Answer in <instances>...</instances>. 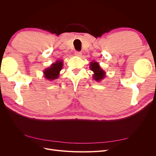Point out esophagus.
Masks as SVG:
<instances>
[{"instance_id":"1","label":"esophagus","mask_w":156,"mask_h":156,"mask_svg":"<svg viewBox=\"0 0 156 156\" xmlns=\"http://www.w3.org/2000/svg\"><path fill=\"white\" fill-rule=\"evenodd\" d=\"M81 55H82V53H81V52H79V51H75V55L76 56H81Z\"/></svg>"}]
</instances>
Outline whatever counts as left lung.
Wrapping results in <instances>:
<instances>
[{
	"instance_id": "8db88e82",
	"label": "left lung",
	"mask_w": 156,
	"mask_h": 156,
	"mask_svg": "<svg viewBox=\"0 0 156 156\" xmlns=\"http://www.w3.org/2000/svg\"><path fill=\"white\" fill-rule=\"evenodd\" d=\"M90 69L94 72L92 78L97 82H100L106 76V73L101 67L99 63L96 61H92L90 64Z\"/></svg>"
}]
</instances>
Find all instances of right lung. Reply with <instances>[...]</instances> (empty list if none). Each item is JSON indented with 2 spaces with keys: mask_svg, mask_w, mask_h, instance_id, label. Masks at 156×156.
Wrapping results in <instances>:
<instances>
[{
  "mask_svg": "<svg viewBox=\"0 0 156 156\" xmlns=\"http://www.w3.org/2000/svg\"><path fill=\"white\" fill-rule=\"evenodd\" d=\"M63 67V60H58L55 63L51 64V66L45 68L44 71V77L48 81H53L59 77L60 72Z\"/></svg>",
  "mask_w": 156,
  "mask_h": 156,
  "instance_id": "obj_1",
  "label": "right lung"
}]
</instances>
